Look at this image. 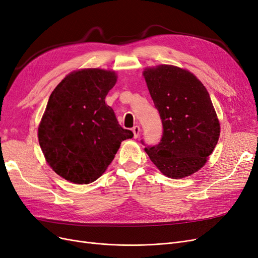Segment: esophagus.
Returning a JSON list of instances; mask_svg holds the SVG:
<instances>
[{"label": "esophagus", "mask_w": 258, "mask_h": 258, "mask_svg": "<svg viewBox=\"0 0 258 258\" xmlns=\"http://www.w3.org/2000/svg\"><path fill=\"white\" fill-rule=\"evenodd\" d=\"M132 132H133V136H135V138L137 139L140 135V132H141V128L139 126H135L132 128Z\"/></svg>", "instance_id": "34e87169"}]
</instances>
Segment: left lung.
<instances>
[{"mask_svg": "<svg viewBox=\"0 0 258 258\" xmlns=\"http://www.w3.org/2000/svg\"><path fill=\"white\" fill-rule=\"evenodd\" d=\"M150 96L162 119L161 142L145 152L164 176L188 177L206 164L220 137V121L206 87L189 70L146 67Z\"/></svg>", "mask_w": 258, "mask_h": 258, "instance_id": "8db88e82", "label": "left lung"}]
</instances>
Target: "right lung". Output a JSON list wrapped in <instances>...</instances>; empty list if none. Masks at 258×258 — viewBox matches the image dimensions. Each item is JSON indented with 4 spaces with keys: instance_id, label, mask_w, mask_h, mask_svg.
Listing matches in <instances>:
<instances>
[{
    "instance_id": "1",
    "label": "right lung",
    "mask_w": 258,
    "mask_h": 258,
    "mask_svg": "<svg viewBox=\"0 0 258 258\" xmlns=\"http://www.w3.org/2000/svg\"><path fill=\"white\" fill-rule=\"evenodd\" d=\"M114 70L84 68L68 74L50 95L38 126V141L48 165L77 184L98 179L113 161L123 129L105 97L116 84Z\"/></svg>"
}]
</instances>
